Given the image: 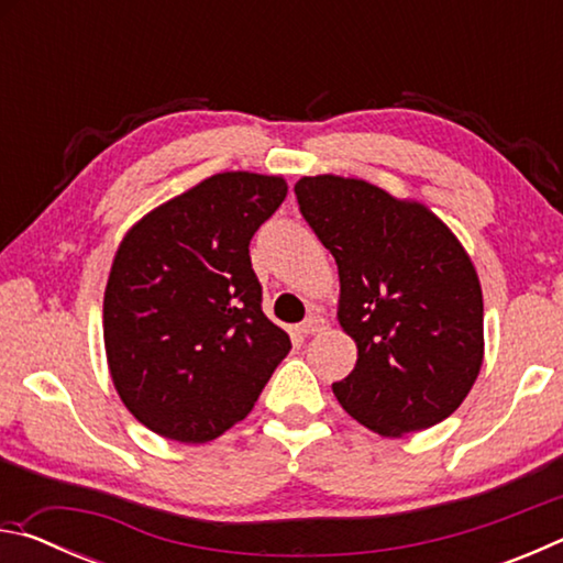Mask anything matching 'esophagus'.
Segmentation results:
<instances>
[{
  "instance_id": "34e87169",
  "label": "esophagus",
  "mask_w": 563,
  "mask_h": 563,
  "mask_svg": "<svg viewBox=\"0 0 563 563\" xmlns=\"http://www.w3.org/2000/svg\"><path fill=\"white\" fill-rule=\"evenodd\" d=\"M325 318H320V316H310L308 320L305 322H300L298 325V332H302V335H318V332H322L325 330Z\"/></svg>"
}]
</instances>
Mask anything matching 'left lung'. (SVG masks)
I'll return each instance as SVG.
<instances>
[{
  "label": "left lung",
  "mask_w": 563,
  "mask_h": 563,
  "mask_svg": "<svg viewBox=\"0 0 563 563\" xmlns=\"http://www.w3.org/2000/svg\"><path fill=\"white\" fill-rule=\"evenodd\" d=\"M300 213L332 253L338 320L355 340V369L338 402L383 437L450 417L484 362L482 285L450 225L412 198L335 174L295 184Z\"/></svg>",
  "instance_id": "obj_1"
}]
</instances>
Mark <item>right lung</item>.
<instances>
[{
    "label": "right lung",
    "mask_w": 563,
    "mask_h": 563,
    "mask_svg": "<svg viewBox=\"0 0 563 563\" xmlns=\"http://www.w3.org/2000/svg\"><path fill=\"white\" fill-rule=\"evenodd\" d=\"M288 196L283 176L223 170L121 238L103 292V347L129 412L203 444L247 417L290 352L265 318L247 245Z\"/></svg>",
    "instance_id": "1"
}]
</instances>
